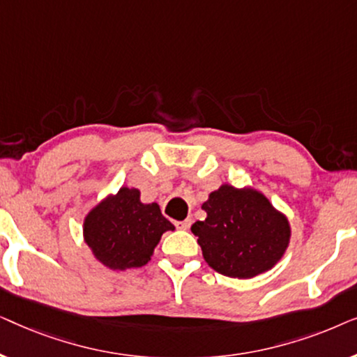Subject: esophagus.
Listing matches in <instances>:
<instances>
[{"mask_svg": "<svg viewBox=\"0 0 357 357\" xmlns=\"http://www.w3.org/2000/svg\"><path fill=\"white\" fill-rule=\"evenodd\" d=\"M175 226H177L178 229H182V231H187V229H190V226H192V221H190V219H185V221L175 222Z\"/></svg>", "mask_w": 357, "mask_h": 357, "instance_id": "esophagus-1", "label": "esophagus"}]
</instances>
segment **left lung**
Listing matches in <instances>:
<instances>
[{
	"mask_svg": "<svg viewBox=\"0 0 357 357\" xmlns=\"http://www.w3.org/2000/svg\"><path fill=\"white\" fill-rule=\"evenodd\" d=\"M202 208L208 216L192 232L208 265L224 276L247 280L265 273L289 243L287 219L257 190L222 185Z\"/></svg>",
	"mask_w": 357,
	"mask_h": 357,
	"instance_id": "8db88e82",
	"label": "left lung"
}]
</instances>
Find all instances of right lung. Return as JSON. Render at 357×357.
<instances>
[{"mask_svg": "<svg viewBox=\"0 0 357 357\" xmlns=\"http://www.w3.org/2000/svg\"><path fill=\"white\" fill-rule=\"evenodd\" d=\"M165 231H174V226L159 204H143L139 190L126 187L97 204L84 221L87 245L112 270L146 265Z\"/></svg>", "mask_w": 357, "mask_h": 357, "instance_id": "obj_1", "label": "right lung"}]
</instances>
